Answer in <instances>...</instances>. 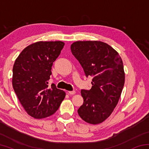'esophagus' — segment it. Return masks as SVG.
Returning a JSON list of instances; mask_svg holds the SVG:
<instances>
[{"instance_id": "obj_1", "label": "esophagus", "mask_w": 149, "mask_h": 149, "mask_svg": "<svg viewBox=\"0 0 149 149\" xmlns=\"http://www.w3.org/2000/svg\"><path fill=\"white\" fill-rule=\"evenodd\" d=\"M75 93V91H68V94L70 95H74Z\"/></svg>"}]
</instances>
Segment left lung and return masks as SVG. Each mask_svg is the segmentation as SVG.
I'll return each mask as SVG.
<instances>
[{
    "instance_id": "left-lung-1",
    "label": "left lung",
    "mask_w": 149,
    "mask_h": 149,
    "mask_svg": "<svg viewBox=\"0 0 149 149\" xmlns=\"http://www.w3.org/2000/svg\"><path fill=\"white\" fill-rule=\"evenodd\" d=\"M70 48L85 75L93 77L91 89L81 91L84 104L78 114L91 124L102 123L116 107L124 85L122 58L116 50L102 41H76Z\"/></svg>"
}]
</instances>
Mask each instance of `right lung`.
Returning <instances> with one entry per match:
<instances>
[{"label":"right lung","instance_id":"right-lung-1","mask_svg":"<svg viewBox=\"0 0 149 149\" xmlns=\"http://www.w3.org/2000/svg\"><path fill=\"white\" fill-rule=\"evenodd\" d=\"M64 46L62 41L36 42L25 48L14 62V90L26 112L36 119L54 114L65 98L64 91L47 85Z\"/></svg>","mask_w":149,"mask_h":149}]
</instances>
